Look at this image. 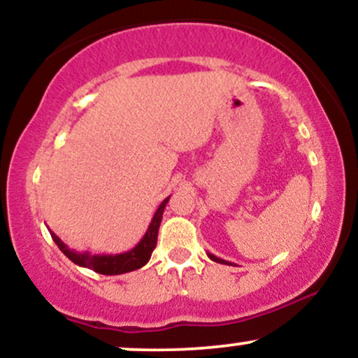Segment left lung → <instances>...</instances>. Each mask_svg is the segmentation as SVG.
Returning <instances> with one entry per match:
<instances>
[{
  "instance_id": "1",
  "label": "left lung",
  "mask_w": 358,
  "mask_h": 358,
  "mask_svg": "<svg viewBox=\"0 0 358 358\" xmlns=\"http://www.w3.org/2000/svg\"><path fill=\"white\" fill-rule=\"evenodd\" d=\"M207 256L210 257L212 261H215V262H220V264H229V266H231V262H229V261H224V259H220V257L213 256V254H210V252H207Z\"/></svg>"
}]
</instances>
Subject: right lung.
<instances>
[{"label": "right lung", "instance_id": "obj_1", "mask_svg": "<svg viewBox=\"0 0 358 358\" xmlns=\"http://www.w3.org/2000/svg\"><path fill=\"white\" fill-rule=\"evenodd\" d=\"M170 200V196H166L162 203H159L158 210L155 212L153 220H151L150 227L143 239L138 242L131 250H126V252L121 254H90V252H77L69 248L67 244H64L59 239V236H55L50 229V236L53 242L59 245V249L65 254L73 264L82 266V268H87L96 271L99 274H106V276H116V274H124L131 273V271H136L146 264L150 261L151 254L156 248V241H158V229L159 224H162L163 212H165V207Z\"/></svg>", "mask_w": 358, "mask_h": 358}]
</instances>
